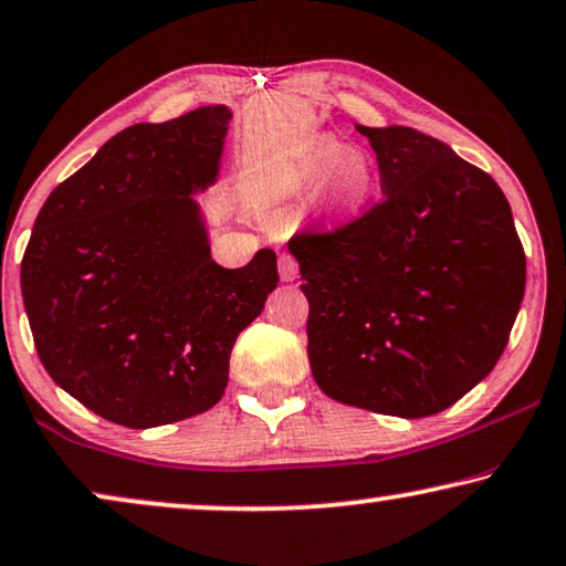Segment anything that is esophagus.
I'll return each instance as SVG.
<instances>
[{
	"instance_id": "esophagus-1",
	"label": "esophagus",
	"mask_w": 566,
	"mask_h": 566,
	"mask_svg": "<svg viewBox=\"0 0 566 566\" xmlns=\"http://www.w3.org/2000/svg\"><path fill=\"white\" fill-rule=\"evenodd\" d=\"M297 272H300L297 261H294L290 253H282V256H280V276H282V282H294V280H297Z\"/></svg>"
}]
</instances>
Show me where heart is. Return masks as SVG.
Instances as JSON below:
<instances>
[{
    "label": "heart",
    "instance_id": "heart-1",
    "mask_svg": "<svg viewBox=\"0 0 566 566\" xmlns=\"http://www.w3.org/2000/svg\"><path fill=\"white\" fill-rule=\"evenodd\" d=\"M297 187L321 189L323 207L333 220L354 222L369 212L379 192V171L361 148H348L333 135H317L294 161Z\"/></svg>",
    "mask_w": 566,
    "mask_h": 566
}]
</instances>
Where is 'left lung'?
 <instances>
[{"mask_svg":"<svg viewBox=\"0 0 566 566\" xmlns=\"http://www.w3.org/2000/svg\"><path fill=\"white\" fill-rule=\"evenodd\" d=\"M385 202L297 235L307 356L331 400L397 418L451 408L492 371L525 290L511 205L490 174L405 125H356Z\"/></svg>","mask_w":566,"mask_h":566,"instance_id":"obj_1","label":"left lung"}]
</instances>
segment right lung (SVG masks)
<instances>
[{
  "mask_svg": "<svg viewBox=\"0 0 566 566\" xmlns=\"http://www.w3.org/2000/svg\"><path fill=\"white\" fill-rule=\"evenodd\" d=\"M226 105L125 127L61 181L22 256L38 356L61 389L125 428L200 416L228 387L238 333L276 290V253H210L195 200L220 177Z\"/></svg>",
  "mask_w": 566,
  "mask_h": 566,
  "instance_id": "add662e5",
  "label": "right lung"
}]
</instances>
